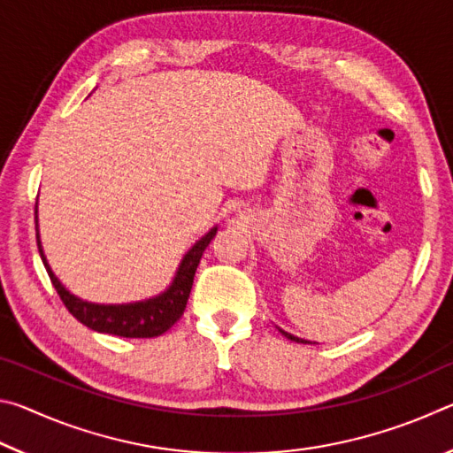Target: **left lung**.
Here are the masks:
<instances>
[{
    "label": "left lung",
    "mask_w": 453,
    "mask_h": 453,
    "mask_svg": "<svg viewBox=\"0 0 453 453\" xmlns=\"http://www.w3.org/2000/svg\"><path fill=\"white\" fill-rule=\"evenodd\" d=\"M280 332L288 337V340H291V342H297V343H311V342H305V340H300V337H296V335H291V334H288V332H283V329H280Z\"/></svg>",
    "instance_id": "8db88e82"
}]
</instances>
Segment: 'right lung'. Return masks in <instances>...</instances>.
Wrapping results in <instances>:
<instances>
[{
  "label": "right lung",
  "mask_w": 453,
  "mask_h": 453,
  "mask_svg": "<svg viewBox=\"0 0 453 453\" xmlns=\"http://www.w3.org/2000/svg\"><path fill=\"white\" fill-rule=\"evenodd\" d=\"M218 227H213L211 232L205 234L194 248H191L183 262L180 265L175 280L170 286V289L164 291L162 296L153 297L148 302H137V303H126V305H97L88 303L80 300V297L72 296L61 283L58 281L56 275L50 270L48 262H45L40 232H37V205H35V237H37V250H40L42 262L48 270L50 280L56 288L59 300L64 302L67 311L72 316L81 321L83 326L99 334H111L119 337H157L165 334L175 321L183 316V310L188 305V297L191 286H194V275L202 259L205 248L216 235Z\"/></svg>",
  "instance_id": "right-lung-1"
}]
</instances>
